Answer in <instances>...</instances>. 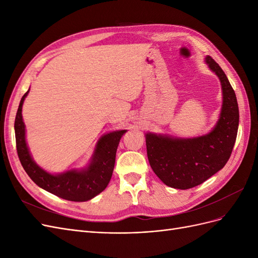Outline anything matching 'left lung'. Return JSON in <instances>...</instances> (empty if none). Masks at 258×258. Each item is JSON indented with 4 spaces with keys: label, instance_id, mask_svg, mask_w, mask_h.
Returning a JSON list of instances; mask_svg holds the SVG:
<instances>
[{
    "label": "left lung",
    "instance_id": "1",
    "mask_svg": "<svg viewBox=\"0 0 258 258\" xmlns=\"http://www.w3.org/2000/svg\"><path fill=\"white\" fill-rule=\"evenodd\" d=\"M206 62L220 79L223 92L222 111L213 130L192 139L145 135L147 158L155 174L177 189L192 188L223 169L237 138L239 107L235 90L212 58L207 56Z\"/></svg>",
    "mask_w": 258,
    "mask_h": 258
}]
</instances>
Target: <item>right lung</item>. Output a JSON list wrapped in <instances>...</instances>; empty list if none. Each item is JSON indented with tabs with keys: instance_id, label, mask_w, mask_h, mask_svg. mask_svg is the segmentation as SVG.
Listing matches in <instances>:
<instances>
[{
	"instance_id": "right-lung-1",
	"label": "right lung",
	"mask_w": 258,
	"mask_h": 258,
	"mask_svg": "<svg viewBox=\"0 0 258 258\" xmlns=\"http://www.w3.org/2000/svg\"><path fill=\"white\" fill-rule=\"evenodd\" d=\"M29 90L20 100L15 119V136L18 157L31 179L41 188L70 201H87L103 191L113 174L116 151L127 130L113 131L101 138L95 148L89 166L82 170H69L60 174H50L32 159L26 142V128L22 120V104Z\"/></svg>"
}]
</instances>
